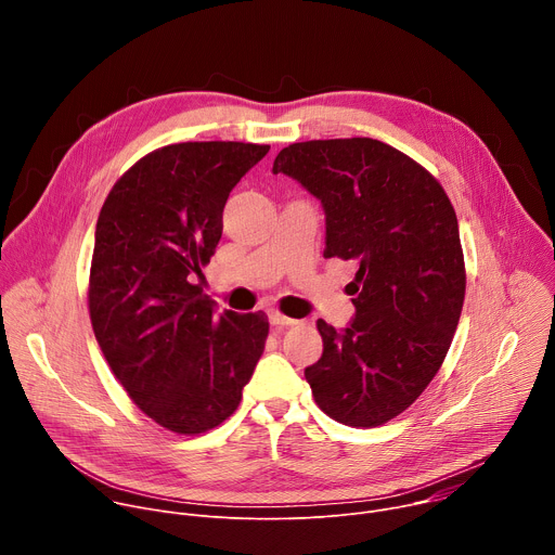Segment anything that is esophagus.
I'll return each mask as SVG.
<instances>
[{"mask_svg": "<svg viewBox=\"0 0 555 555\" xmlns=\"http://www.w3.org/2000/svg\"><path fill=\"white\" fill-rule=\"evenodd\" d=\"M268 319H270V323H272L274 327H289V325H296V323H298V321L289 319V315L281 313L279 309H270V311H268Z\"/></svg>", "mask_w": 555, "mask_h": 555, "instance_id": "esophagus-1", "label": "esophagus"}]
</instances>
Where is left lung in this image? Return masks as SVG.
I'll return each mask as SVG.
<instances>
[{
	"mask_svg": "<svg viewBox=\"0 0 555 555\" xmlns=\"http://www.w3.org/2000/svg\"><path fill=\"white\" fill-rule=\"evenodd\" d=\"M272 173L321 199L325 259L356 261V315L319 321L321 360L305 369L332 420L373 428L406 411L437 375L465 296L454 208L441 184L402 151L373 138L285 146Z\"/></svg>",
	"mask_w": 555,
	"mask_h": 555,
	"instance_id": "obj_1",
	"label": "left lung"
}]
</instances>
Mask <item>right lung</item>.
I'll list each match as a JSON object with an SVG mask.
<instances>
[{
	"label": "right lung",
	"mask_w": 555,
	"mask_h": 555,
	"mask_svg": "<svg viewBox=\"0 0 555 555\" xmlns=\"http://www.w3.org/2000/svg\"><path fill=\"white\" fill-rule=\"evenodd\" d=\"M270 151L180 142L138 160L109 191L90 270V319L133 404L199 435L228 420L263 353L268 315L215 313L195 276L215 255L230 191Z\"/></svg>",
	"instance_id": "right-lung-1"
}]
</instances>
